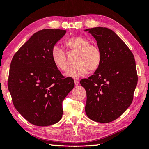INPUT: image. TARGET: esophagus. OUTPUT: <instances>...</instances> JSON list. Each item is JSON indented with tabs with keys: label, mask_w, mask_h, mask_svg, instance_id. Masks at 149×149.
I'll return each instance as SVG.
<instances>
[{
	"label": "esophagus",
	"mask_w": 149,
	"mask_h": 149,
	"mask_svg": "<svg viewBox=\"0 0 149 149\" xmlns=\"http://www.w3.org/2000/svg\"><path fill=\"white\" fill-rule=\"evenodd\" d=\"M74 84H75V85H76V86L78 85V84H79V81H78V80L74 79Z\"/></svg>",
	"instance_id": "34e87169"
}]
</instances>
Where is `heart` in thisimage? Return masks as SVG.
Masks as SVG:
<instances>
[{
    "mask_svg": "<svg viewBox=\"0 0 149 149\" xmlns=\"http://www.w3.org/2000/svg\"><path fill=\"white\" fill-rule=\"evenodd\" d=\"M66 45L72 50L78 52L75 63L76 65L71 68L65 73L66 77L78 79L88 73L89 70H95L100 66L102 55L99 47L89 44L87 39L82 37H74L67 40ZM52 59L56 68L61 71L68 68L66 53L58 45H55L51 51Z\"/></svg>",
    "mask_w": 149,
    "mask_h": 149,
    "instance_id": "1",
    "label": "heart"
}]
</instances>
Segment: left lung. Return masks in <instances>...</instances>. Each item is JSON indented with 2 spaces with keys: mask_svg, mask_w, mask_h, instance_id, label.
<instances>
[{
  "mask_svg": "<svg viewBox=\"0 0 149 149\" xmlns=\"http://www.w3.org/2000/svg\"><path fill=\"white\" fill-rule=\"evenodd\" d=\"M84 31L96 39L102 55L94 73L80 81L86 91L85 112L94 121L111 123L132 102L138 81L136 61L132 52L112 30L99 26Z\"/></svg>",
  "mask_w": 149,
  "mask_h": 149,
  "instance_id": "8db88e82",
  "label": "left lung"
}]
</instances>
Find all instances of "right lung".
Listing matches in <instances>:
<instances>
[{"label": "right lung", "mask_w": 149, "mask_h": 149, "mask_svg": "<svg viewBox=\"0 0 149 149\" xmlns=\"http://www.w3.org/2000/svg\"><path fill=\"white\" fill-rule=\"evenodd\" d=\"M60 29H43L34 33L13 56L8 89L13 105L29 123L48 126L59 122L62 102L74 86L52 59L53 47L65 35Z\"/></svg>", "instance_id": "right-lung-1"}]
</instances>
